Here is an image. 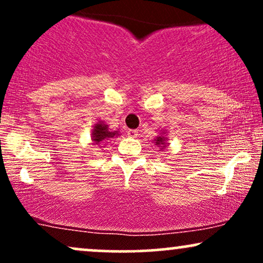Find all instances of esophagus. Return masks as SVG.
Returning <instances> with one entry per match:
<instances>
[{
    "mask_svg": "<svg viewBox=\"0 0 263 263\" xmlns=\"http://www.w3.org/2000/svg\"><path fill=\"white\" fill-rule=\"evenodd\" d=\"M127 135H128V137L136 138L138 136V131L137 129H129V131H127Z\"/></svg>",
    "mask_w": 263,
    "mask_h": 263,
    "instance_id": "obj_1",
    "label": "esophagus"
}]
</instances>
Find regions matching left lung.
I'll return each instance as SVG.
<instances>
[{"label": "left lung", "instance_id": "1", "mask_svg": "<svg viewBox=\"0 0 263 263\" xmlns=\"http://www.w3.org/2000/svg\"><path fill=\"white\" fill-rule=\"evenodd\" d=\"M168 138H167V129H161L159 132V136H157L155 140L152 141V143H155L157 147H159V149L163 151L164 148H167L168 146Z\"/></svg>", "mask_w": 263, "mask_h": 263}]
</instances>
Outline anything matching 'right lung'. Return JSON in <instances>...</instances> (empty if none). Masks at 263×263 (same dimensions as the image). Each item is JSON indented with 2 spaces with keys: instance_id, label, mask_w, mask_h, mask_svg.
<instances>
[{
  "instance_id": "1",
  "label": "right lung",
  "mask_w": 263,
  "mask_h": 263,
  "mask_svg": "<svg viewBox=\"0 0 263 263\" xmlns=\"http://www.w3.org/2000/svg\"><path fill=\"white\" fill-rule=\"evenodd\" d=\"M117 136H120V131H111V129L108 128L107 123H105L104 121H98L93 125L91 131L92 146H101V144L106 146L107 141L110 140V138H115L117 137Z\"/></svg>"
}]
</instances>
